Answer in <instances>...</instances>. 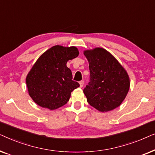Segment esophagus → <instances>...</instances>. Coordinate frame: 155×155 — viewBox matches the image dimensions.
Segmentation results:
<instances>
[{"label": "esophagus", "instance_id": "esophagus-1", "mask_svg": "<svg viewBox=\"0 0 155 155\" xmlns=\"http://www.w3.org/2000/svg\"><path fill=\"white\" fill-rule=\"evenodd\" d=\"M79 83H80V87H83V85H84V81H83V80L80 81Z\"/></svg>", "mask_w": 155, "mask_h": 155}]
</instances>
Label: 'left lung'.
<instances>
[{
    "instance_id": "obj_1",
    "label": "left lung",
    "mask_w": 155,
    "mask_h": 155,
    "mask_svg": "<svg viewBox=\"0 0 155 155\" xmlns=\"http://www.w3.org/2000/svg\"><path fill=\"white\" fill-rule=\"evenodd\" d=\"M84 55L90 72V80L83 90L87 102L101 112L119 107L130 88L126 70L104 48L86 50Z\"/></svg>"
}]
</instances>
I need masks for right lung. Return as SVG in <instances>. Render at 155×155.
I'll use <instances>...</instances> for the list:
<instances>
[{
    "instance_id": "obj_1",
    "label": "right lung",
    "mask_w": 155,
    "mask_h": 155,
    "mask_svg": "<svg viewBox=\"0 0 155 155\" xmlns=\"http://www.w3.org/2000/svg\"><path fill=\"white\" fill-rule=\"evenodd\" d=\"M78 55L75 46L56 45L37 59L26 78L29 94L37 104L54 110L67 104L71 92L80 84L73 80L66 63Z\"/></svg>"
}]
</instances>
